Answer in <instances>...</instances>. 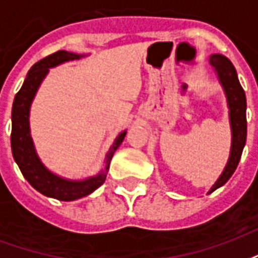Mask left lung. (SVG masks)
Here are the masks:
<instances>
[{
    "instance_id": "1",
    "label": "left lung",
    "mask_w": 258,
    "mask_h": 258,
    "mask_svg": "<svg viewBox=\"0 0 258 258\" xmlns=\"http://www.w3.org/2000/svg\"><path fill=\"white\" fill-rule=\"evenodd\" d=\"M210 63L217 70L218 79L221 81L222 87L225 90L229 106V118H231V127H232V148H231V156L228 164L221 177L218 178L216 184L213 185L209 194L217 188H220L231 178L233 171L236 170L246 144V134H247V121H246V95L239 83L236 70L231 63V60L222 55H211Z\"/></svg>"
}]
</instances>
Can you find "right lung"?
Returning <instances> with one entry per match:
<instances>
[{
  "label": "right lung",
  "instance_id": "1",
  "mask_svg": "<svg viewBox=\"0 0 258 258\" xmlns=\"http://www.w3.org/2000/svg\"><path fill=\"white\" fill-rule=\"evenodd\" d=\"M79 58L80 55H76V53L58 51V52L48 55L41 60H38L37 63L33 64L29 70V73H27V77H26L22 88L15 96L14 106H12L11 146H12V155H14L15 162L18 163L23 177L29 181V184L34 189L38 190L40 194L45 195L48 198L64 200V202L84 198L105 182L110 160H112L116 149L120 146L124 137H125V131H123L116 138L110 151L107 152L105 171L99 175H96V177L85 179L81 182H72V181H66V179L53 175L42 166L40 159L37 157L30 137V130H29V110H30L31 101L36 95V91L41 83V80L47 74L48 69Z\"/></svg>",
  "mask_w": 258,
  "mask_h": 258
}]
</instances>
